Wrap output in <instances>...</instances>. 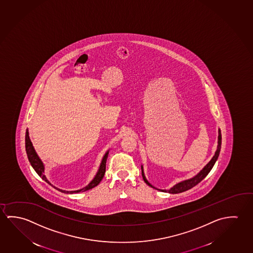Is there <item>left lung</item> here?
<instances>
[{
	"label": "left lung",
	"instance_id": "1",
	"mask_svg": "<svg viewBox=\"0 0 253 253\" xmlns=\"http://www.w3.org/2000/svg\"><path fill=\"white\" fill-rule=\"evenodd\" d=\"M218 134H219V136H218V145H217V150L215 151L214 155H213L212 158H211V161L208 162L207 165L204 167L203 169L200 170L199 173L196 174L195 176L191 177V178L184 180V181H182V182H178V183H176V184L172 187V188H170L169 190H159L157 188L153 187V185H152V184H151V183L146 180L145 176V173H144V169H143V166H141L142 176H143V179H144V181H145V183H146L147 185H149V186L153 188V189H156V190L163 191V192H169V193H171V194L181 193V192H183V191H188V190H190V189H191L192 187L196 186V185H197L199 182H201V181H202V180L207 176L208 173L211 171V169H212V167H213V165L215 164L217 159L219 157V152H220V147H221V132H220V129H219V130H218Z\"/></svg>",
	"mask_w": 253,
	"mask_h": 253
}]
</instances>
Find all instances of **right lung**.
I'll return each instance as SVG.
<instances>
[{"label":"right lung","instance_id":"obj_1","mask_svg":"<svg viewBox=\"0 0 253 253\" xmlns=\"http://www.w3.org/2000/svg\"><path fill=\"white\" fill-rule=\"evenodd\" d=\"M25 150H26L27 157H28L30 163H31L32 167L34 168V169L36 171V173L45 182H47L50 185H52L50 183L49 181L46 179L45 174H44L45 173V166H44L43 162H42V160L38 156L37 153H36V151L34 149L33 143H32V141L30 139L28 129H26V133H25ZM108 153H109V150H108L106 153L104 154L103 158H102L101 162H100V168L98 169V172L96 173L94 178L91 180L90 183L87 186L84 187V188L80 189V190H78V191H63V190H61V189L54 187V185H52V186L54 187V189H57L58 191H62L63 193H68V194H73V193H78V192H81V191L83 192V191H88L90 189L94 188V187L97 186L100 183V181L103 178L104 174H105V172H106V162H107V159H108Z\"/></svg>","mask_w":253,"mask_h":253}]
</instances>
